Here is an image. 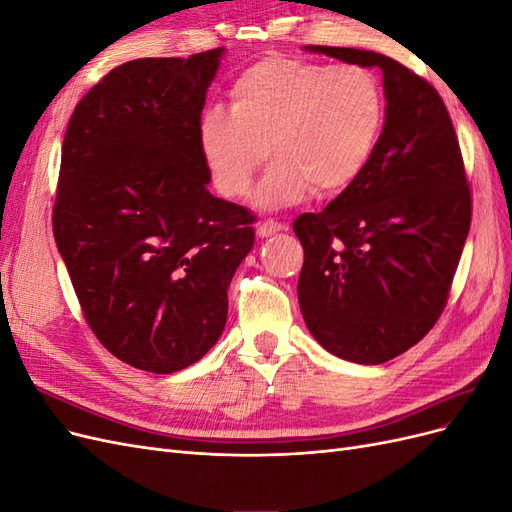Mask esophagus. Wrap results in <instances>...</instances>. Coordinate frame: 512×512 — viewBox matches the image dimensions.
I'll use <instances>...</instances> for the list:
<instances>
[{
  "label": "esophagus",
  "instance_id": "1",
  "mask_svg": "<svg viewBox=\"0 0 512 512\" xmlns=\"http://www.w3.org/2000/svg\"><path fill=\"white\" fill-rule=\"evenodd\" d=\"M280 230H286V224H280V222H275V220H265V222H260L256 226V235L260 239H267V237L275 235V232H280Z\"/></svg>",
  "mask_w": 512,
  "mask_h": 512
}]
</instances>
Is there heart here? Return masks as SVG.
<instances>
[{
	"instance_id": "1",
	"label": "heart",
	"mask_w": 512,
	"mask_h": 512,
	"mask_svg": "<svg viewBox=\"0 0 512 512\" xmlns=\"http://www.w3.org/2000/svg\"><path fill=\"white\" fill-rule=\"evenodd\" d=\"M384 106L378 76L363 66L265 57L232 81L230 115L215 108L200 119V156L230 198L250 194L267 145L277 160L260 183L262 207L292 205L309 190L337 196L374 156Z\"/></svg>"
}]
</instances>
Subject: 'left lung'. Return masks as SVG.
I'll return each instance as SVG.
<instances>
[{"instance_id": "8db88e82", "label": "left lung", "mask_w": 512, "mask_h": 512, "mask_svg": "<svg viewBox=\"0 0 512 512\" xmlns=\"http://www.w3.org/2000/svg\"><path fill=\"white\" fill-rule=\"evenodd\" d=\"M305 51L384 76V128L363 175L292 224L309 333L339 359L378 365L421 342L442 314L472 220L466 170L446 106L421 76L374 51Z\"/></svg>"}]
</instances>
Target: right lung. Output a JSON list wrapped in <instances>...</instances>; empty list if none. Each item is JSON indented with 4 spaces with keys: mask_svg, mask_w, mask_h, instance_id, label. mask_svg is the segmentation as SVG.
I'll list each match as a JSON object with an SVG mask.
<instances>
[{
    "mask_svg": "<svg viewBox=\"0 0 512 512\" xmlns=\"http://www.w3.org/2000/svg\"><path fill=\"white\" fill-rule=\"evenodd\" d=\"M224 49L147 57L76 104L61 147L53 235L85 320L119 361L190 367L218 342L254 215L215 198L198 128Z\"/></svg>",
    "mask_w": 512,
    "mask_h": 512,
    "instance_id": "obj_1",
    "label": "right lung"
}]
</instances>
